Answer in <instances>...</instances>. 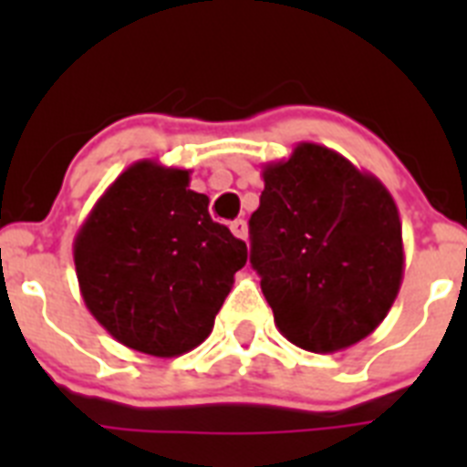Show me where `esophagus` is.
Masks as SVG:
<instances>
[{
  "label": "esophagus",
  "mask_w": 467,
  "mask_h": 467,
  "mask_svg": "<svg viewBox=\"0 0 467 467\" xmlns=\"http://www.w3.org/2000/svg\"><path fill=\"white\" fill-rule=\"evenodd\" d=\"M231 231H234V236L243 238V241H245V238H247V222L245 220H234V222H231Z\"/></svg>",
  "instance_id": "34e87169"
}]
</instances>
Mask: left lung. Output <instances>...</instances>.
<instances>
[{
    "instance_id": "8db88e82",
    "label": "left lung",
    "mask_w": 467,
    "mask_h": 467,
    "mask_svg": "<svg viewBox=\"0 0 467 467\" xmlns=\"http://www.w3.org/2000/svg\"><path fill=\"white\" fill-rule=\"evenodd\" d=\"M250 264L280 332L334 353L374 332L402 280V226L379 180L320 144L266 166Z\"/></svg>"
}]
</instances>
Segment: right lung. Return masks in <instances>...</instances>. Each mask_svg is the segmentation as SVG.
<instances>
[{
	"instance_id": "add662e5",
	"label": "right lung",
	"mask_w": 467,
	"mask_h": 467,
	"mask_svg": "<svg viewBox=\"0 0 467 467\" xmlns=\"http://www.w3.org/2000/svg\"><path fill=\"white\" fill-rule=\"evenodd\" d=\"M247 262V245L213 222L189 172L150 161L128 168L74 241L86 306L117 341L182 356L210 334Z\"/></svg>"
}]
</instances>
